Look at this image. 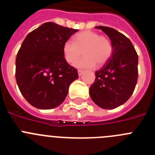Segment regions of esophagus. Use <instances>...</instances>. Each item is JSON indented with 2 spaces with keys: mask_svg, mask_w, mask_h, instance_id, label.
<instances>
[{
  "mask_svg": "<svg viewBox=\"0 0 155 155\" xmlns=\"http://www.w3.org/2000/svg\"><path fill=\"white\" fill-rule=\"evenodd\" d=\"M78 76L80 77V76H81L82 74L84 73V71H82V70H78Z\"/></svg>",
  "mask_w": 155,
  "mask_h": 155,
  "instance_id": "34e87169",
  "label": "esophagus"
}]
</instances>
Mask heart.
Here are the masks:
<instances>
[{
    "label": "heart",
    "mask_w": 155,
    "mask_h": 155,
    "mask_svg": "<svg viewBox=\"0 0 155 155\" xmlns=\"http://www.w3.org/2000/svg\"><path fill=\"white\" fill-rule=\"evenodd\" d=\"M64 58L70 64H74L83 52L84 58L75 64L81 68H92L104 65L111 57L113 46L105 36L91 31H84L74 37V43L64 42L62 47Z\"/></svg>",
    "instance_id": "1"
}]
</instances>
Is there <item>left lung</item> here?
<instances>
[{"label":"left lung","instance_id":"left-lung-1","mask_svg":"<svg viewBox=\"0 0 155 155\" xmlns=\"http://www.w3.org/2000/svg\"><path fill=\"white\" fill-rule=\"evenodd\" d=\"M108 36L113 46L110 58L95 72L90 87L91 98L104 109H114L125 103L135 88L138 57L130 40L115 29L97 26Z\"/></svg>","mask_w":155,"mask_h":155}]
</instances>
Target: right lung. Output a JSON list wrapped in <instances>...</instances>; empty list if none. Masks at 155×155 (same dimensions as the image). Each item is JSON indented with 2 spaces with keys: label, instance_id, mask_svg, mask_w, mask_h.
I'll return each mask as SVG.
<instances>
[{
  "label": "right lung",
  "instance_id": "1",
  "mask_svg": "<svg viewBox=\"0 0 155 155\" xmlns=\"http://www.w3.org/2000/svg\"><path fill=\"white\" fill-rule=\"evenodd\" d=\"M78 30L47 22L28 34L16 58V81L27 101L48 110L65 100L78 71L65 61L62 47Z\"/></svg>",
  "mask_w": 155,
  "mask_h": 155
}]
</instances>
